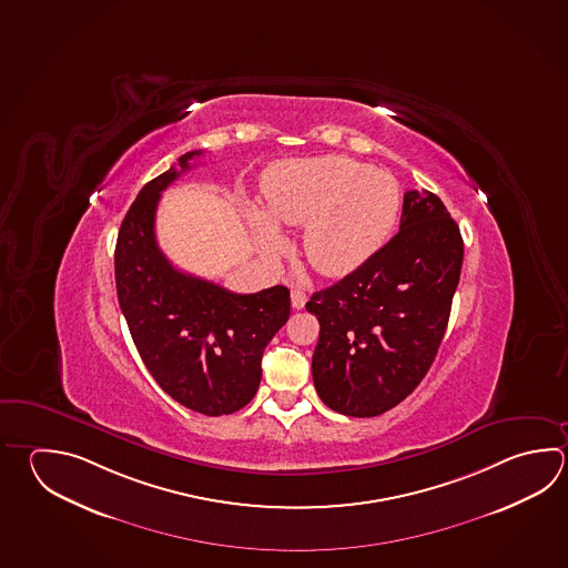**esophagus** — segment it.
<instances>
[{"label":"esophagus","instance_id":"obj_1","mask_svg":"<svg viewBox=\"0 0 568 568\" xmlns=\"http://www.w3.org/2000/svg\"><path fill=\"white\" fill-rule=\"evenodd\" d=\"M305 303H307V295H305V291H291V305H293V310H303V307H305Z\"/></svg>","mask_w":568,"mask_h":568}]
</instances>
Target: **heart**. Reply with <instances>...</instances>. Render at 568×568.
<instances>
[{"label":"heart","instance_id":"1","mask_svg":"<svg viewBox=\"0 0 568 568\" xmlns=\"http://www.w3.org/2000/svg\"><path fill=\"white\" fill-rule=\"evenodd\" d=\"M265 211L248 206L263 245L277 251V226H303V253L325 277H347L394 233L402 193L392 174L342 154L275 162L263 174Z\"/></svg>","mask_w":568,"mask_h":568}]
</instances>
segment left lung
I'll return each instance as SVG.
<instances>
[{"mask_svg":"<svg viewBox=\"0 0 568 568\" xmlns=\"http://www.w3.org/2000/svg\"><path fill=\"white\" fill-rule=\"evenodd\" d=\"M462 258L460 229L444 203L407 191L397 235L305 305L320 322L311 374L325 406L374 418L418 387L448 327Z\"/></svg>","mask_w":568,"mask_h":568,"instance_id":"obj_1","label":"left lung"}]
</instances>
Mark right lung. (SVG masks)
I'll use <instances>...</instances> for the list:
<instances>
[{"instance_id":"right-lung-1","label":"right lung","mask_w":568,"mask_h":568,"mask_svg":"<svg viewBox=\"0 0 568 568\" xmlns=\"http://www.w3.org/2000/svg\"><path fill=\"white\" fill-rule=\"evenodd\" d=\"M203 150L179 159L142 186L120 225L114 251L120 310L156 384L184 407L225 416L245 407L261 382V359L290 320V290L241 295L182 273L164 257L154 216L161 193Z\"/></svg>"}]
</instances>
